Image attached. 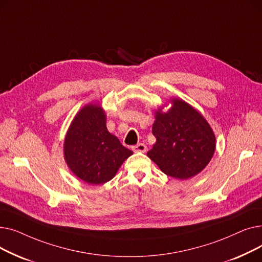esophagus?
<instances>
[{
    "mask_svg": "<svg viewBox=\"0 0 262 262\" xmlns=\"http://www.w3.org/2000/svg\"><path fill=\"white\" fill-rule=\"evenodd\" d=\"M146 145L144 144V143H139V144H137V145H135V146H133V150L134 152H136V153H144V152H146Z\"/></svg>",
    "mask_w": 262,
    "mask_h": 262,
    "instance_id": "1",
    "label": "esophagus"
}]
</instances>
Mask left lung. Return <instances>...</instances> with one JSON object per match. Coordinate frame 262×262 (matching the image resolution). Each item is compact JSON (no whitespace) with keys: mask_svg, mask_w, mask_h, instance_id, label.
I'll return each mask as SVG.
<instances>
[{"mask_svg":"<svg viewBox=\"0 0 262 262\" xmlns=\"http://www.w3.org/2000/svg\"><path fill=\"white\" fill-rule=\"evenodd\" d=\"M155 112L152 132L156 138L147 152L158 168L176 180H189L201 173L215 150V135L203 115L182 99L170 100ZM167 107V105H166Z\"/></svg>","mask_w":262,"mask_h":262,"instance_id":"left-lung-1","label":"left lung"}]
</instances>
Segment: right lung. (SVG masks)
Segmentation results:
<instances>
[{"label":"right lung","mask_w":262,"mask_h":262,"mask_svg":"<svg viewBox=\"0 0 262 262\" xmlns=\"http://www.w3.org/2000/svg\"><path fill=\"white\" fill-rule=\"evenodd\" d=\"M133 152L106 127V114L100 104L89 103L73 118L64 137L63 157L79 180L101 185L116 176Z\"/></svg>","instance_id":"1"}]
</instances>
